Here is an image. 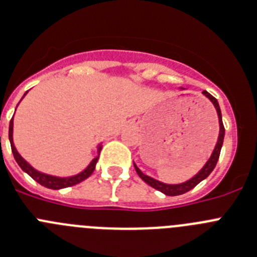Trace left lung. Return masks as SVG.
Listing matches in <instances>:
<instances>
[{"label":"left lung","mask_w":257,"mask_h":257,"mask_svg":"<svg viewBox=\"0 0 257 257\" xmlns=\"http://www.w3.org/2000/svg\"><path fill=\"white\" fill-rule=\"evenodd\" d=\"M202 93L205 94V96H206L210 101H211L212 105H214V107L216 108V112H218V117H219V137H218V142H216V145H215V149H214V151H212L211 156H210V159L206 161V164L203 165V168L201 169L200 172H198L195 177H192L191 179H188L187 182H183V183L166 184V183H163V182H160V180H156V179H154V178L149 177V175L143 174L140 169L137 168V165L134 164L136 172H137V174L140 175L141 179L145 180L146 183L149 184V186H151L152 188L163 192L164 195H166V196L183 195V193H186V192L191 191L192 188H195V187L197 186L200 182H202L203 179H206V178L209 177L210 173L214 170L215 165H216V163H218L219 156H220V150H221V146H223V141H224V133H225V129H224V125H223V120H221L220 107H219L218 100H216L215 97H212L209 92L203 91Z\"/></svg>","instance_id":"8db88e82"}]
</instances>
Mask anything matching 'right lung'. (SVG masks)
<instances>
[{"label":"right lung","instance_id":"1","mask_svg":"<svg viewBox=\"0 0 257 257\" xmlns=\"http://www.w3.org/2000/svg\"><path fill=\"white\" fill-rule=\"evenodd\" d=\"M25 94H27V92L24 93V96ZM24 96H23V98H24ZM13 131H14V117L10 120V126H9V140H10L11 150H13V155H14V157H15L16 163L19 164V166L22 168L23 172H25L27 174L31 175V177L36 180L37 183H39L41 186L46 187V188H50V189L66 188V187L75 186V184L80 183V182H83L84 179H87V178H88L89 175L94 172L96 164H97V161H98V156H100V151H101V149H102V146L101 145L97 146V154L98 155L94 157L93 160L91 161V164H89V165L87 166V168H85L83 172H80L79 174L71 175V177H64V178L55 177V175L45 174V173L38 172V170H36V169L31 165V164L27 163V161H25L24 159L20 156V154L18 152V150H16L15 145H14Z\"/></svg>","mask_w":257,"mask_h":257}]
</instances>
